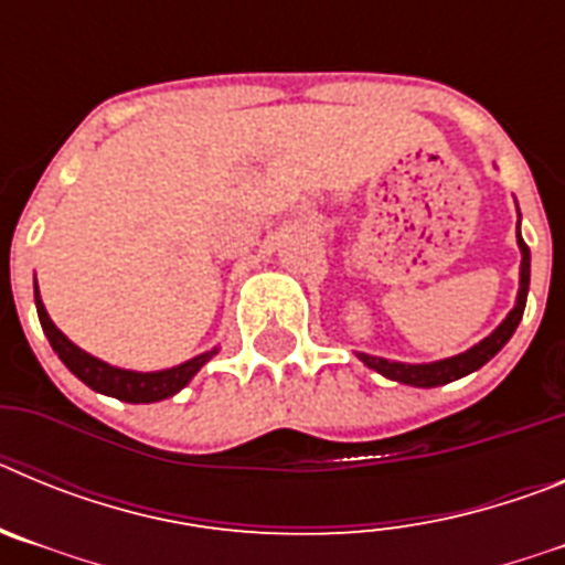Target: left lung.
I'll return each instance as SVG.
<instances>
[{
  "label": "left lung",
  "mask_w": 565,
  "mask_h": 565,
  "mask_svg": "<svg viewBox=\"0 0 565 565\" xmlns=\"http://www.w3.org/2000/svg\"><path fill=\"white\" fill-rule=\"evenodd\" d=\"M518 246H521V291H518V302L515 308L509 311V317L503 319L501 326L495 331L489 333L483 342H478L476 348H469L467 353H458L452 359H444V362H433V364H404V362H387V359H379V356H367V353H359L367 367L379 371L382 376L393 379V382H402V384H413V387H436V384H447V382H456V379L467 376V373L478 371L489 359L495 356L501 351L503 344L509 342V337L515 333L518 322L523 317V308H526V294H529V246L523 243L521 237V228H518Z\"/></svg>",
  "instance_id": "left-lung-1"
}]
</instances>
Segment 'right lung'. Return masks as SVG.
Here are the masks:
<instances>
[{"label":"right lung","instance_id":"add662e5","mask_svg":"<svg viewBox=\"0 0 565 565\" xmlns=\"http://www.w3.org/2000/svg\"><path fill=\"white\" fill-rule=\"evenodd\" d=\"M36 311H39V322H42L50 344H53V351H56L58 359L67 364L70 373H76V376L82 379L87 387H93V391L104 393V396L121 398V402L149 404V402H161V398L174 396L181 387H186L189 379L201 371L203 364H206L214 353V351L201 353V356L189 359V362L178 364V367H169V371H158V373L121 371V367H113V364L102 362V359L89 356V353H84L82 348H76V344L70 342V339L64 337L53 322H50L47 311H44L42 306V297H39V288H36Z\"/></svg>","mask_w":565,"mask_h":565}]
</instances>
